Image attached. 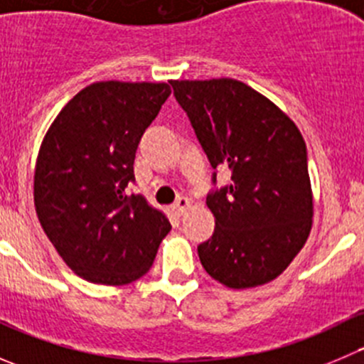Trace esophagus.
<instances>
[{
  "instance_id": "esophagus-1",
  "label": "esophagus",
  "mask_w": 364,
  "mask_h": 364,
  "mask_svg": "<svg viewBox=\"0 0 364 364\" xmlns=\"http://www.w3.org/2000/svg\"><path fill=\"white\" fill-rule=\"evenodd\" d=\"M190 204L192 203H190L188 197H179L174 204V211L178 213V215H183V213H185V209L190 208Z\"/></svg>"
}]
</instances>
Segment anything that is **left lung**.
I'll return each instance as SVG.
<instances>
[{"instance_id": "obj_1", "label": "left lung", "mask_w": 364, "mask_h": 364, "mask_svg": "<svg viewBox=\"0 0 364 364\" xmlns=\"http://www.w3.org/2000/svg\"><path fill=\"white\" fill-rule=\"evenodd\" d=\"M171 86L211 167L230 168L229 185L205 197L216 225L197 247L204 269L230 289L274 280L311 229L303 135L273 102L236 79L171 80Z\"/></svg>"}]
</instances>
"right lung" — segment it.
Returning <instances> with one entry per match:
<instances>
[{
  "instance_id": "add662e5",
  "label": "right lung",
  "mask_w": 364,
  "mask_h": 364,
  "mask_svg": "<svg viewBox=\"0 0 364 364\" xmlns=\"http://www.w3.org/2000/svg\"><path fill=\"white\" fill-rule=\"evenodd\" d=\"M171 95L165 82L104 80L61 109L40 146L35 208L43 232L80 278L124 285L144 277L171 230L127 188L146 128Z\"/></svg>"
}]
</instances>
